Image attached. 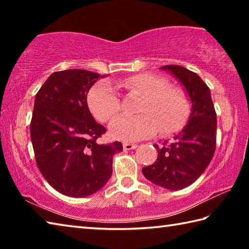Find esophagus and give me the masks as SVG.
<instances>
[{
	"label": "esophagus",
	"mask_w": 249,
	"mask_h": 249,
	"mask_svg": "<svg viewBox=\"0 0 249 249\" xmlns=\"http://www.w3.org/2000/svg\"><path fill=\"white\" fill-rule=\"evenodd\" d=\"M123 148H124V150H132V149L137 148V145L130 144V142H125V144H123Z\"/></svg>",
	"instance_id": "34e87169"
}]
</instances>
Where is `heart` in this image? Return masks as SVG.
Wrapping results in <instances>:
<instances>
[{"instance_id":"heart-1","label":"heart","mask_w":249,"mask_h":249,"mask_svg":"<svg viewBox=\"0 0 249 249\" xmlns=\"http://www.w3.org/2000/svg\"><path fill=\"white\" fill-rule=\"evenodd\" d=\"M122 87L142 95L136 116H117L109 124L113 138L135 142L159 132H176L183 125L189 112L185 95L176 88L168 87L166 79L154 73H140L126 78ZM88 107L96 120L107 122L120 111L119 95L107 81L95 83L88 93Z\"/></svg>"}]
</instances>
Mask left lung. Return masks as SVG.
Instances as JSON below:
<instances>
[{"mask_svg": "<svg viewBox=\"0 0 249 249\" xmlns=\"http://www.w3.org/2000/svg\"><path fill=\"white\" fill-rule=\"evenodd\" d=\"M168 71L182 84L191 101L188 124L174 141L158 150L157 161L144 167L142 175L156 185L180 190L192 184L208 168L216 146V113L209 87L199 75L181 66L169 65Z\"/></svg>", "mask_w": 249, "mask_h": 249, "instance_id": "8db88e82", "label": "left lung"}]
</instances>
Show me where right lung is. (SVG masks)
Masks as SVG:
<instances>
[{
  "label": "right lung",
  "instance_id": "add662e5",
  "mask_svg": "<svg viewBox=\"0 0 249 249\" xmlns=\"http://www.w3.org/2000/svg\"><path fill=\"white\" fill-rule=\"evenodd\" d=\"M100 74L70 69L50 74L35 96L31 140L38 169L62 195L84 197L99 191L112 176L120 142L100 145L107 132L88 107L87 95Z\"/></svg>",
  "mask_w": 249,
  "mask_h": 249
}]
</instances>
